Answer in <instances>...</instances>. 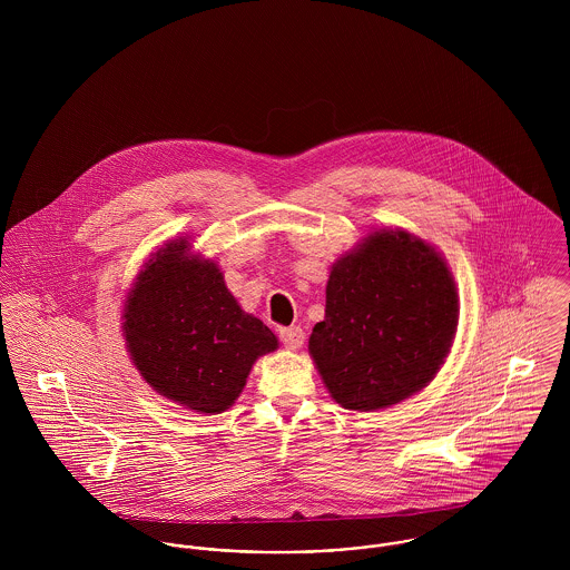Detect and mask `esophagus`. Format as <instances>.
<instances>
[{
    "label": "esophagus",
    "mask_w": 570,
    "mask_h": 570,
    "mask_svg": "<svg viewBox=\"0 0 570 570\" xmlns=\"http://www.w3.org/2000/svg\"><path fill=\"white\" fill-rule=\"evenodd\" d=\"M278 337H281V342H283L287 348L296 351V348H301L303 342H305V331H303L301 326H281V328H278Z\"/></svg>",
    "instance_id": "esophagus-1"
}]
</instances>
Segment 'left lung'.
Here are the masks:
<instances>
[{
    "mask_svg": "<svg viewBox=\"0 0 570 570\" xmlns=\"http://www.w3.org/2000/svg\"><path fill=\"white\" fill-rule=\"evenodd\" d=\"M456 325L445 258L406 230H380L333 263L309 353L340 406L380 410L434 380Z\"/></svg>",
    "mask_w": 570,
    "mask_h": 570,
    "instance_id": "8db88e82",
    "label": "left lung"
}]
</instances>
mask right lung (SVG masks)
Instances as JSON below:
<instances>
[{"instance_id": "obj_1", "label": "right lung", "mask_w": 570, "mask_h": 570, "mask_svg": "<svg viewBox=\"0 0 570 570\" xmlns=\"http://www.w3.org/2000/svg\"><path fill=\"white\" fill-rule=\"evenodd\" d=\"M127 351L166 400L204 414L233 406L252 364L278 348L276 335L245 314L222 269L186 239L160 247L125 305Z\"/></svg>"}]
</instances>
